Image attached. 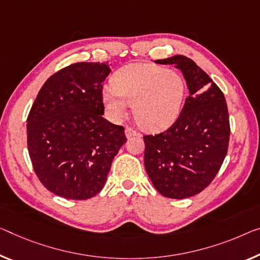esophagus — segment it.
<instances>
[{"label":"esophagus","instance_id":"esophagus-1","mask_svg":"<svg viewBox=\"0 0 260 260\" xmlns=\"http://www.w3.org/2000/svg\"><path fill=\"white\" fill-rule=\"evenodd\" d=\"M125 136H126V138H131V137H134V136H139V134L135 129H133V127L126 126L125 127Z\"/></svg>","mask_w":260,"mask_h":260}]
</instances>
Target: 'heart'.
Wrapping results in <instances>:
<instances>
[{"instance_id": "heart-1", "label": "heart", "mask_w": 260, "mask_h": 260, "mask_svg": "<svg viewBox=\"0 0 260 260\" xmlns=\"http://www.w3.org/2000/svg\"><path fill=\"white\" fill-rule=\"evenodd\" d=\"M113 86L102 93L108 116L122 121L129 106L139 125L157 131L170 126L177 119L185 94L180 74L153 63H131L119 70L113 78Z\"/></svg>"}]
</instances>
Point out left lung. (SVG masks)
<instances>
[{
  "instance_id": "obj_1",
  "label": "left lung",
  "mask_w": 260,
  "mask_h": 260,
  "mask_svg": "<svg viewBox=\"0 0 260 260\" xmlns=\"http://www.w3.org/2000/svg\"><path fill=\"white\" fill-rule=\"evenodd\" d=\"M182 72L189 90L179 117L158 135L144 136V165L162 197L186 199L216 177L229 146L230 124L222 90L185 55L155 61Z\"/></svg>"
}]
</instances>
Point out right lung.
I'll use <instances>...</instances> for the list:
<instances>
[{"mask_svg": "<svg viewBox=\"0 0 260 260\" xmlns=\"http://www.w3.org/2000/svg\"><path fill=\"white\" fill-rule=\"evenodd\" d=\"M110 72L108 62L72 63L46 80L31 107V162L44 187L58 197H95L126 142L124 127L102 117V83Z\"/></svg>", "mask_w": 260, "mask_h": 260, "instance_id": "obj_1", "label": "right lung"}]
</instances>
